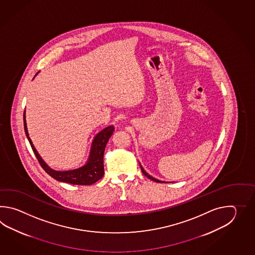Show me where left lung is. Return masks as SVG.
I'll return each mask as SVG.
<instances>
[{
	"instance_id": "left-lung-1",
	"label": "left lung",
	"mask_w": 255,
	"mask_h": 255,
	"mask_svg": "<svg viewBox=\"0 0 255 255\" xmlns=\"http://www.w3.org/2000/svg\"><path fill=\"white\" fill-rule=\"evenodd\" d=\"M139 165H140V164H139ZM140 168L141 170H142V172H143V174L146 176V178H148V179H151V180H153V181H156V182H157V183H163V181H161V180H158V179H155V178L151 177L150 175H148V174L146 173V171L144 170V168H142V166H141V165Z\"/></svg>"
}]
</instances>
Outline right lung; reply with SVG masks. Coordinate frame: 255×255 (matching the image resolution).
I'll list each match as a JSON object with an SVG mask.
<instances>
[{"mask_svg":"<svg viewBox=\"0 0 255 255\" xmlns=\"http://www.w3.org/2000/svg\"><path fill=\"white\" fill-rule=\"evenodd\" d=\"M38 74V73H37ZM36 74V75H37ZM35 75V76H36ZM23 126L24 131L27 136L30 145L32 146L33 153L36 158L38 159L40 165L44 169L46 173L50 175L54 179L66 182L74 185H91L97 182L104 176V152L106 146L109 142L110 136L114 132V126H109L108 128H104L100 131L98 135L94 137L92 142V146L90 149V154L87 159L86 165L83 167L71 170H65V171H57L53 168H50L46 163L44 162L43 158L39 155L38 152L33 146V142L31 140L29 134H28L27 126L25 120V111L23 112Z\"/></svg>","mask_w":255,"mask_h":255,"instance_id":"add662e5","label":"right lung"}]
</instances>
